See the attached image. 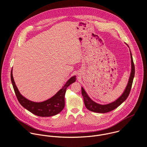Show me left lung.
<instances>
[{
	"mask_svg": "<svg viewBox=\"0 0 147 147\" xmlns=\"http://www.w3.org/2000/svg\"><path fill=\"white\" fill-rule=\"evenodd\" d=\"M127 45V44H126ZM127 46L129 47V46L127 45ZM130 55H131V73L129 75V78L128 81V83L127 84L126 88L125 90L123 91V93L116 100L112 102H110L107 104L102 105L98 104L94 101H93L88 96V94L86 93L85 90H84L83 87H82V94L84 98V104L87 109L89 110L96 112V113H105L109 111H111L113 110L114 109L118 107L120 105H121L128 97L131 89L132 86V84L133 82L134 75H135V66L133 62L132 56L131 52L130 51Z\"/></svg>",
	"mask_w": 147,
	"mask_h": 147,
	"instance_id": "1",
	"label": "left lung"
}]
</instances>
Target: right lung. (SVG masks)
<instances>
[{
    "instance_id": "add662e5",
    "label": "right lung",
    "mask_w": 147,
    "mask_h": 147,
    "mask_svg": "<svg viewBox=\"0 0 147 147\" xmlns=\"http://www.w3.org/2000/svg\"><path fill=\"white\" fill-rule=\"evenodd\" d=\"M11 79L16 96L20 104L33 114L42 117L55 115L63 110L65 105L64 96L66 89L69 85L75 82L76 80L75 75L72 76L53 97L46 101L37 102L26 98L20 93L13 79L12 69L11 72Z\"/></svg>"
}]
</instances>
